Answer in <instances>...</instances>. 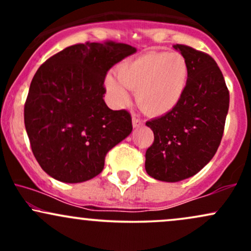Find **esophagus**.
I'll use <instances>...</instances> for the list:
<instances>
[{"instance_id":"esophagus-1","label":"esophagus","mask_w":251,"mask_h":251,"mask_svg":"<svg viewBox=\"0 0 251 251\" xmlns=\"http://www.w3.org/2000/svg\"><path fill=\"white\" fill-rule=\"evenodd\" d=\"M132 125H133V127H139V126L143 125V120L133 114V117H132Z\"/></svg>"}]
</instances>
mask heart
I'll list each match as a JSON object with an SVG mask.
<instances>
[{"instance_id": "1", "label": "heart", "mask_w": 251, "mask_h": 251, "mask_svg": "<svg viewBox=\"0 0 251 251\" xmlns=\"http://www.w3.org/2000/svg\"><path fill=\"white\" fill-rule=\"evenodd\" d=\"M114 77L106 79V87L118 105L128 102L126 88L135 91L138 106L152 116L172 111L180 101L189 79V65L177 51L152 50L125 61Z\"/></svg>"}]
</instances>
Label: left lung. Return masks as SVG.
<instances>
[{"mask_svg": "<svg viewBox=\"0 0 251 251\" xmlns=\"http://www.w3.org/2000/svg\"><path fill=\"white\" fill-rule=\"evenodd\" d=\"M174 47L189 65L185 92L172 111L146 122L154 140L146 150L145 169L163 181L192 177L212 159L229 109V89L215 60L189 46Z\"/></svg>", "mask_w": 251, "mask_h": 251, "instance_id": "1", "label": "left lung"}]
</instances>
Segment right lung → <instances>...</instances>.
Masks as SVG:
<instances>
[{
	"mask_svg": "<svg viewBox=\"0 0 251 251\" xmlns=\"http://www.w3.org/2000/svg\"><path fill=\"white\" fill-rule=\"evenodd\" d=\"M135 48L114 41L76 43L40 66L25 103V126L43 171L81 183L102 171L106 153L132 132L128 111L103 101L107 72Z\"/></svg>",
	"mask_w": 251,
	"mask_h": 251,
	"instance_id": "right-lung-1",
	"label": "right lung"
}]
</instances>
